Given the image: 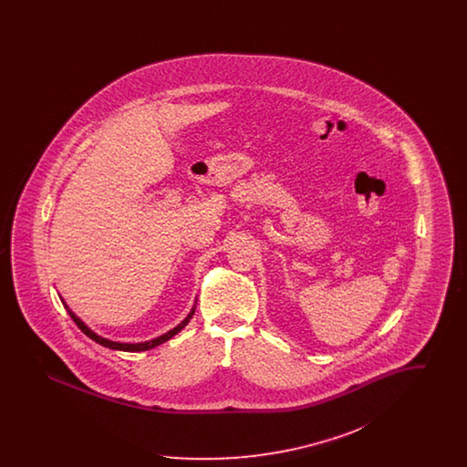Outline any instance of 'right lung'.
<instances>
[{
  "label": "right lung",
  "mask_w": 467,
  "mask_h": 467,
  "mask_svg": "<svg viewBox=\"0 0 467 467\" xmlns=\"http://www.w3.org/2000/svg\"><path fill=\"white\" fill-rule=\"evenodd\" d=\"M69 315H71V318H73V322L84 331V334H88L90 339H94L96 343H99V345H103V347H107V348H111V350H122V352H145V350H150V348H154V347H159L161 343H164V341H168L170 337H173L175 334L180 333L187 324H189V320H191V317L194 315V308L192 311L187 315V318L182 322V324H178L175 329H171L170 333L162 334V336H159L156 339H150V341H145V343H117V341H110V339H105V337H101V336H98L96 333H92L89 327L80 320V318H77L71 311H69Z\"/></svg>",
  "instance_id": "add662e5"
}]
</instances>
